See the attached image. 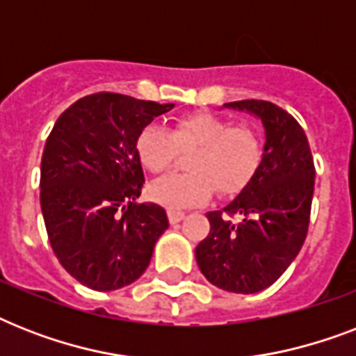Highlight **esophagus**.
Returning a JSON list of instances; mask_svg holds the SVG:
<instances>
[{"mask_svg":"<svg viewBox=\"0 0 356 356\" xmlns=\"http://www.w3.org/2000/svg\"><path fill=\"white\" fill-rule=\"evenodd\" d=\"M183 218H184V212L172 211V209L168 211V220H170V223H179Z\"/></svg>","mask_w":356,"mask_h":356,"instance_id":"1","label":"esophagus"}]
</instances>
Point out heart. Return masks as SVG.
I'll use <instances>...</instances> for the list:
<instances>
[{
  "instance_id": "1",
  "label": "heart",
  "mask_w": 356,
  "mask_h": 356,
  "mask_svg": "<svg viewBox=\"0 0 356 356\" xmlns=\"http://www.w3.org/2000/svg\"><path fill=\"white\" fill-rule=\"evenodd\" d=\"M192 147L190 173L170 175L151 186V197L172 211L205 203L214 188L222 197L240 194L264 161V140L257 129L207 113L179 118L172 131L151 123L136 138V155L151 173L170 170L179 149Z\"/></svg>"
}]
</instances>
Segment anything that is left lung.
<instances>
[{
  "instance_id": "8db88e82",
  "label": "left lung",
  "mask_w": 356,
  "mask_h": 356,
  "mask_svg": "<svg viewBox=\"0 0 356 356\" xmlns=\"http://www.w3.org/2000/svg\"><path fill=\"white\" fill-rule=\"evenodd\" d=\"M225 107L248 111L264 125L259 173L223 211L207 214L211 231L195 248L201 273L214 286L254 293L271 286L303 248L314 194V161L303 127L270 102L242 99ZM241 220L233 222L231 217Z\"/></svg>"
}]
</instances>
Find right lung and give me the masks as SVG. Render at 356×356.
<instances>
[{
	"label": "right lung",
	"instance_id": "right-lung-1",
	"mask_svg": "<svg viewBox=\"0 0 356 356\" xmlns=\"http://www.w3.org/2000/svg\"><path fill=\"white\" fill-rule=\"evenodd\" d=\"M172 103L97 92L70 105L47 136L40 207L63 268L81 284L108 292L134 282L168 229L156 203H134L144 186L136 138Z\"/></svg>",
	"mask_w": 356,
	"mask_h": 356
}]
</instances>
